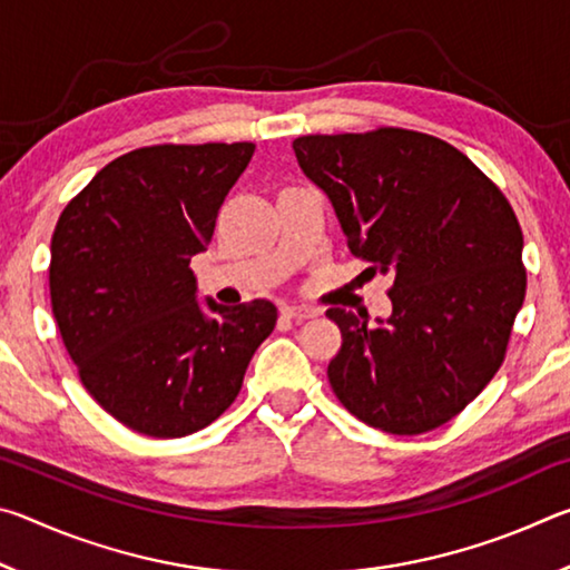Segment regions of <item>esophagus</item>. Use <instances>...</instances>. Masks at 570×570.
<instances>
[{"instance_id": "obj_1", "label": "esophagus", "mask_w": 570, "mask_h": 570, "mask_svg": "<svg viewBox=\"0 0 570 570\" xmlns=\"http://www.w3.org/2000/svg\"><path fill=\"white\" fill-rule=\"evenodd\" d=\"M282 312L286 314V316H292V320H314V316H320V308H314V306H284Z\"/></svg>"}]
</instances>
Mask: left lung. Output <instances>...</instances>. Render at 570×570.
Returning a JSON list of instances; mask_svg holds the SVG:
<instances>
[{
	"instance_id": "8db88e82",
	"label": "left lung",
	"mask_w": 570,
	"mask_h": 570,
	"mask_svg": "<svg viewBox=\"0 0 570 570\" xmlns=\"http://www.w3.org/2000/svg\"><path fill=\"white\" fill-rule=\"evenodd\" d=\"M294 153L352 254L392 278L387 320L326 308L342 330L326 370L334 394L392 435L440 428L493 380L523 306L513 208L468 156L424 132L304 135Z\"/></svg>"
}]
</instances>
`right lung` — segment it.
Listing matches in <instances>:
<instances>
[{"mask_svg":"<svg viewBox=\"0 0 570 570\" xmlns=\"http://www.w3.org/2000/svg\"><path fill=\"white\" fill-rule=\"evenodd\" d=\"M254 148L130 150L55 226L50 296L67 354L100 407L140 435L183 438L224 414L276 326L266 298L200 304L190 272Z\"/></svg>","mask_w":570,"mask_h":570,"instance_id":"right-lung-1","label":"right lung"}]
</instances>
